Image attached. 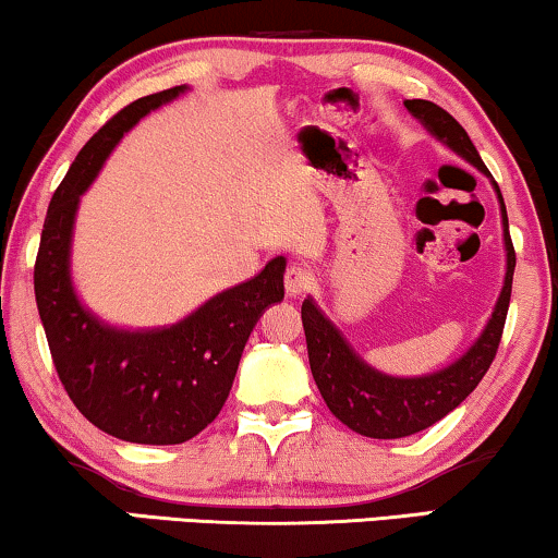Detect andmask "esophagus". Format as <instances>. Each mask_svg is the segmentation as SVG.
Segmentation results:
<instances>
[{"label":"esophagus","instance_id":"34e87169","mask_svg":"<svg viewBox=\"0 0 558 558\" xmlns=\"http://www.w3.org/2000/svg\"><path fill=\"white\" fill-rule=\"evenodd\" d=\"M312 284H315V277H312V274L304 269V266H300V264L289 266L287 274H284V289H287L289 296L304 294Z\"/></svg>","mask_w":558,"mask_h":558}]
</instances>
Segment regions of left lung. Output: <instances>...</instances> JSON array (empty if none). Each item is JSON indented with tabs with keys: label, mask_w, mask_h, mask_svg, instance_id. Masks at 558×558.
<instances>
[{
	"label": "left lung",
	"mask_w": 558,
	"mask_h": 558,
	"mask_svg": "<svg viewBox=\"0 0 558 558\" xmlns=\"http://www.w3.org/2000/svg\"><path fill=\"white\" fill-rule=\"evenodd\" d=\"M403 106L434 140L452 149L464 162L477 167L485 178H490V185L495 187L500 203L506 279H502L493 315L487 317V325L477 335V340L457 361L434 373H424V376H391V373L373 368L368 361H363L361 353H355L345 335L317 307L312 296L302 302V325L304 338H307L312 378H315L327 409L348 429L371 439H401L422 432L445 418L449 411H454L475 391L490 368L495 350H498L515 271V251L508 233L506 203H502L498 182L487 172L468 132L437 104L411 98V101H403Z\"/></svg>",
	"instance_id": "left-lung-1"
}]
</instances>
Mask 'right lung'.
<instances>
[{
    "label": "right lung",
    "mask_w": 558,
    "mask_h": 558,
    "mask_svg": "<svg viewBox=\"0 0 558 558\" xmlns=\"http://www.w3.org/2000/svg\"><path fill=\"white\" fill-rule=\"evenodd\" d=\"M182 94L187 86L144 96L90 136L52 195L35 262L37 312L68 396L90 424L134 445H182L201 434L231 393L258 317L284 300V256L165 327H117L75 292L71 248L81 195L121 136Z\"/></svg>",
    "instance_id": "right-lung-1"
}]
</instances>
